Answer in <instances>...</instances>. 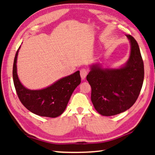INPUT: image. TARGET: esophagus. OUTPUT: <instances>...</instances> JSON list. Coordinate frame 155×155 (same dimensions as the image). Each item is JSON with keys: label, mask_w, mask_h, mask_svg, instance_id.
<instances>
[{"label": "esophagus", "mask_w": 155, "mask_h": 155, "mask_svg": "<svg viewBox=\"0 0 155 155\" xmlns=\"http://www.w3.org/2000/svg\"><path fill=\"white\" fill-rule=\"evenodd\" d=\"M88 73V70L87 69H85V68H82V69L80 71V74H81V77L82 79H85L86 76H87Z\"/></svg>", "instance_id": "34e87169"}]
</instances>
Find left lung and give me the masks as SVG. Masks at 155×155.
<instances>
[{"mask_svg":"<svg viewBox=\"0 0 155 155\" xmlns=\"http://www.w3.org/2000/svg\"><path fill=\"white\" fill-rule=\"evenodd\" d=\"M130 46L128 61L118 68H104L101 64L90 66L87 81L91 87L94 108L104 116L127 111L137 101L142 87L144 68L139 45L133 37L127 35Z\"/></svg>","mask_w":155,"mask_h":155,"instance_id":"8db88e82","label":"left lung"}]
</instances>
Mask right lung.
<instances>
[{"mask_svg":"<svg viewBox=\"0 0 155 155\" xmlns=\"http://www.w3.org/2000/svg\"><path fill=\"white\" fill-rule=\"evenodd\" d=\"M20 46L15 54L13 66V79L20 102L28 111L40 116H59L66 108L73 91L81 83L80 72L60 78L41 90H29L22 85L17 74L16 64Z\"/></svg>","mask_w":155,"mask_h":155,"instance_id":"right-lung-1","label":"right lung"}]
</instances>
